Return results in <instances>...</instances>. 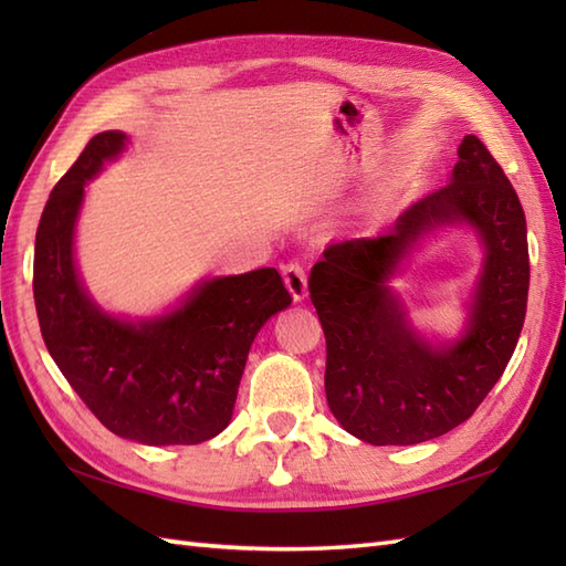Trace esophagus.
<instances>
[{
  "label": "esophagus",
  "instance_id": "obj_1",
  "mask_svg": "<svg viewBox=\"0 0 566 566\" xmlns=\"http://www.w3.org/2000/svg\"><path fill=\"white\" fill-rule=\"evenodd\" d=\"M282 276H284V284L286 290L292 292L294 302H302L308 294V282H306V270L302 268L298 262H286L282 268Z\"/></svg>",
  "mask_w": 566,
  "mask_h": 566
}]
</instances>
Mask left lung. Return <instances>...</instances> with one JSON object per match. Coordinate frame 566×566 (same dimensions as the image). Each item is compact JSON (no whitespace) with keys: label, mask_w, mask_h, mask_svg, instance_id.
Returning <instances> with one entry per match:
<instances>
[{"label":"left lung","mask_w":566,"mask_h":566,"mask_svg":"<svg viewBox=\"0 0 566 566\" xmlns=\"http://www.w3.org/2000/svg\"><path fill=\"white\" fill-rule=\"evenodd\" d=\"M457 158L448 185L411 203L384 233L328 245L308 276L326 333L328 406L369 444H416L464 423L521 338L531 284L523 207L476 136H464ZM444 224L472 227L485 262L461 338L430 344L388 282L419 240Z\"/></svg>","instance_id":"left-lung-1"}]
</instances>
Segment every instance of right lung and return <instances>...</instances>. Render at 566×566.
Returning <instances> with one entry per match:
<instances>
[{
    "mask_svg": "<svg viewBox=\"0 0 566 566\" xmlns=\"http://www.w3.org/2000/svg\"><path fill=\"white\" fill-rule=\"evenodd\" d=\"M104 130L53 187L33 258V298L48 353L114 436L143 444H199L231 423L250 345L292 304L274 268L201 280L175 308L118 318L84 290L75 226L84 185L126 150Z\"/></svg>",
    "mask_w": 566,
    "mask_h": 566,
    "instance_id": "1",
    "label": "right lung"
}]
</instances>
